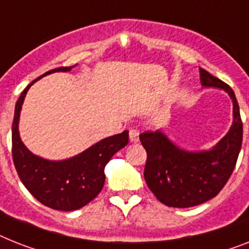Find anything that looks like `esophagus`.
I'll return each instance as SVG.
<instances>
[{
  "label": "esophagus",
  "mask_w": 249,
  "mask_h": 249,
  "mask_svg": "<svg viewBox=\"0 0 249 249\" xmlns=\"http://www.w3.org/2000/svg\"><path fill=\"white\" fill-rule=\"evenodd\" d=\"M139 129L136 128H131L129 129V141L131 142H137L139 141Z\"/></svg>",
  "instance_id": "34e87169"
}]
</instances>
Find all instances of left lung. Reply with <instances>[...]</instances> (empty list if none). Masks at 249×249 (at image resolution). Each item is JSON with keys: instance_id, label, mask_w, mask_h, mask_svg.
<instances>
[{"instance_id": "left-lung-1", "label": "left lung", "mask_w": 249, "mask_h": 249, "mask_svg": "<svg viewBox=\"0 0 249 249\" xmlns=\"http://www.w3.org/2000/svg\"><path fill=\"white\" fill-rule=\"evenodd\" d=\"M205 88H220L233 100L234 121L227 136L210 151L188 153L170 142L159 131H146L140 141L147 154L143 177L161 203L192 207L216 196L233 173L243 139V123L234 91L228 84L200 67Z\"/></svg>"}]
</instances>
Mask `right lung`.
I'll list each match as a JSON object with an SVG mask.
<instances>
[{
  "label": "right lung",
  "instance_id": "add662e5",
  "mask_svg": "<svg viewBox=\"0 0 249 249\" xmlns=\"http://www.w3.org/2000/svg\"><path fill=\"white\" fill-rule=\"evenodd\" d=\"M75 66L51 70L40 77L57 71L66 72ZM40 77L29 84L16 102L12 122V159L21 182L39 202L54 210H77L99 195L106 182L104 168L113 155L128 143V131L102 140L69 160L51 161L36 157L20 140L18 126L26 92Z\"/></svg>",
  "mask_w": 249,
  "mask_h": 249
}]
</instances>
